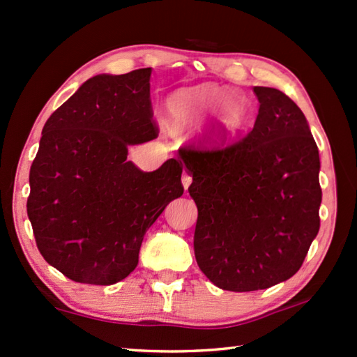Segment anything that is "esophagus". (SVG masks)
Returning <instances> with one entry per match:
<instances>
[{
  "mask_svg": "<svg viewBox=\"0 0 357 357\" xmlns=\"http://www.w3.org/2000/svg\"><path fill=\"white\" fill-rule=\"evenodd\" d=\"M181 181H183L184 189L187 190V189H189V185L192 184V176H190V174H187V173L184 172V173H183V178H181Z\"/></svg>",
  "mask_w": 357,
  "mask_h": 357,
  "instance_id": "34e87169",
  "label": "esophagus"
}]
</instances>
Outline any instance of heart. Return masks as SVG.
I'll return each mask as SVG.
<instances>
[{
	"label": "heart",
	"mask_w": 357,
	"mask_h": 357,
	"mask_svg": "<svg viewBox=\"0 0 357 357\" xmlns=\"http://www.w3.org/2000/svg\"><path fill=\"white\" fill-rule=\"evenodd\" d=\"M168 123L174 129H185L219 107V119L227 130H236L249 116V104L239 94H231L217 84L183 88L167 99Z\"/></svg>",
	"instance_id": "obj_1"
}]
</instances>
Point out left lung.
<instances>
[{
  "instance_id": "1",
  "label": "left lung",
  "mask_w": 357,
  "mask_h": 357,
  "mask_svg": "<svg viewBox=\"0 0 357 357\" xmlns=\"http://www.w3.org/2000/svg\"><path fill=\"white\" fill-rule=\"evenodd\" d=\"M253 93L259 108L244 138L179 149L198 209L197 263L215 287L239 293L298 273L318 234L321 204L318 146L304 113L275 88Z\"/></svg>"
}]
</instances>
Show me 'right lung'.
I'll return each instance as SVG.
<instances>
[{
	"label": "right lung",
	"instance_id": "add662e5",
	"mask_svg": "<svg viewBox=\"0 0 357 357\" xmlns=\"http://www.w3.org/2000/svg\"><path fill=\"white\" fill-rule=\"evenodd\" d=\"M151 68L100 74L52 113L29 170L26 211L36 244L68 279L113 285L138 264L144 233L183 195V162L142 172L129 146L159 135Z\"/></svg>",
	"mask_w": 357,
	"mask_h": 357
}]
</instances>
